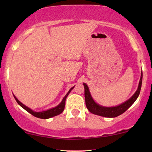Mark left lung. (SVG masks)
Here are the masks:
<instances>
[{"instance_id": "obj_1", "label": "left lung", "mask_w": 152, "mask_h": 152, "mask_svg": "<svg viewBox=\"0 0 152 152\" xmlns=\"http://www.w3.org/2000/svg\"><path fill=\"white\" fill-rule=\"evenodd\" d=\"M142 71H141L140 79V81H139L138 88H137L136 92L134 93V94L124 102L120 104L119 105L115 106V107H104V106L97 104L93 99L90 91H89L88 86H87L86 83H83L84 86L85 102H86L87 109L91 113L95 114V115H100L105 118H115L118 115H121L135 102V101L138 97L140 92L141 86H142Z\"/></svg>"}]
</instances>
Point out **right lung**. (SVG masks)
<instances>
[{
  "mask_svg": "<svg viewBox=\"0 0 152 152\" xmlns=\"http://www.w3.org/2000/svg\"><path fill=\"white\" fill-rule=\"evenodd\" d=\"M74 87H75V86H72V88H70L69 91H68L67 94H66L65 96L64 97L63 99H62L61 102H60L57 106H56L55 107L51 108V109H49L48 110H45V111H33V110L31 109L30 108L28 107L27 106H26L25 104H23V103L20 102L18 100L17 98H16V96L14 95V97L15 98L16 101L17 102V103L20 106V107L23 108V109H24L25 110H26V111H28V113L32 114V115H34L37 118H41V119H48V118H53V117H54V116L59 115V114H61L62 112L64 111V108H65L66 97H68V95H69L70 91H71L72 89L74 88Z\"/></svg>",
  "mask_w": 152,
  "mask_h": 152,
  "instance_id": "add662e5",
  "label": "right lung"
}]
</instances>
